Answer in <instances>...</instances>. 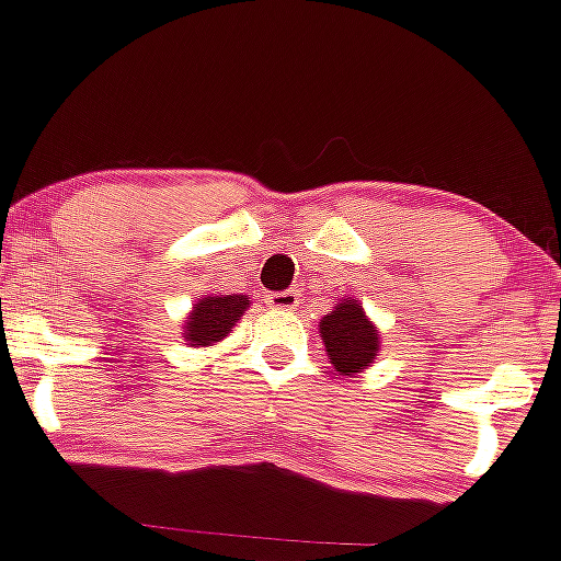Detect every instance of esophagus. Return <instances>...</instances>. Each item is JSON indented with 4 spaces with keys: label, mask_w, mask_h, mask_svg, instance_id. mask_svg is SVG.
<instances>
[{
    "label": "esophagus",
    "mask_w": 561,
    "mask_h": 561,
    "mask_svg": "<svg viewBox=\"0 0 561 561\" xmlns=\"http://www.w3.org/2000/svg\"><path fill=\"white\" fill-rule=\"evenodd\" d=\"M265 304L274 309H296L298 307V293L296 290H279V293H268L265 296Z\"/></svg>",
    "instance_id": "34e87169"
}]
</instances>
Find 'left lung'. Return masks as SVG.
I'll return each instance as SVG.
<instances>
[{"instance_id": "1", "label": "left lung", "mask_w": 561, "mask_h": 561, "mask_svg": "<svg viewBox=\"0 0 561 561\" xmlns=\"http://www.w3.org/2000/svg\"><path fill=\"white\" fill-rule=\"evenodd\" d=\"M320 336L325 342V353L333 369L342 375L366 369L380 350V342H377L380 333L366 320L364 309L355 301L336 304L331 314L322 317Z\"/></svg>"}]
</instances>
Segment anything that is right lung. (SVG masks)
Segmentation results:
<instances>
[{"mask_svg":"<svg viewBox=\"0 0 561 561\" xmlns=\"http://www.w3.org/2000/svg\"><path fill=\"white\" fill-rule=\"evenodd\" d=\"M247 296H208L201 298L192 309V314L184 322V339L190 344H206L219 342L230 328L236 325L241 314L247 312Z\"/></svg>","mask_w":561,"mask_h":561,"instance_id":"1","label":"right lung"}]
</instances>
